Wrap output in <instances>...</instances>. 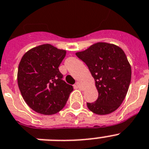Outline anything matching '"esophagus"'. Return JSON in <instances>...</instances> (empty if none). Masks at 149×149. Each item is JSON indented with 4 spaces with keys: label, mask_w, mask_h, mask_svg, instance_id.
<instances>
[{
    "label": "esophagus",
    "mask_w": 149,
    "mask_h": 149,
    "mask_svg": "<svg viewBox=\"0 0 149 149\" xmlns=\"http://www.w3.org/2000/svg\"><path fill=\"white\" fill-rule=\"evenodd\" d=\"M75 86L77 87V88H81V83H80V82H77V83H76V84H75Z\"/></svg>",
    "instance_id": "obj_1"
}]
</instances>
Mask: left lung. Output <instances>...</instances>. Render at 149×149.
Returning <instances> with one entry per match:
<instances>
[{"label": "left lung", "instance_id": "8db88e82", "mask_svg": "<svg viewBox=\"0 0 149 149\" xmlns=\"http://www.w3.org/2000/svg\"><path fill=\"white\" fill-rule=\"evenodd\" d=\"M77 56L87 65L99 93L88 109L96 114H108L121 105L131 81V67L123 49L114 44L99 42Z\"/></svg>", "mask_w": 149, "mask_h": 149}]
</instances>
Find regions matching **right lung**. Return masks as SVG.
<instances>
[{"label": "right lung", "instance_id": "1", "mask_svg": "<svg viewBox=\"0 0 149 149\" xmlns=\"http://www.w3.org/2000/svg\"><path fill=\"white\" fill-rule=\"evenodd\" d=\"M65 50L50 44L38 46L25 53L19 65L18 86L32 110L46 115L62 110L73 90L59 70Z\"/></svg>", "mask_w": 149, "mask_h": 149}]
</instances>
